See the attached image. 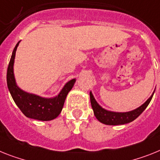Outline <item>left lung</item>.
I'll return each mask as SVG.
<instances>
[{
    "label": "left lung",
    "mask_w": 160,
    "mask_h": 160,
    "mask_svg": "<svg viewBox=\"0 0 160 160\" xmlns=\"http://www.w3.org/2000/svg\"><path fill=\"white\" fill-rule=\"evenodd\" d=\"M153 94L140 107H138V108L132 111L119 113V112L108 111L107 110L102 108L94 99L92 92H89L91 106H92V108L93 110L95 116H96L97 119H98L101 123H105V124H107V125H119V124H124V123H128L133 121L134 119H137L147 107V106L149 105V103H150V102L152 99Z\"/></svg>",
    "instance_id": "obj_1"
}]
</instances>
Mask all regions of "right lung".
I'll use <instances>...</instances> for the list:
<instances>
[{
	"mask_svg": "<svg viewBox=\"0 0 160 160\" xmlns=\"http://www.w3.org/2000/svg\"><path fill=\"white\" fill-rule=\"evenodd\" d=\"M18 44L19 42H18L14 47L7 69L6 79L10 94L16 105L27 117L42 121H48L55 119L62 111L67 95L73 87L76 80L73 79L67 83L59 94L53 98H44L20 89L15 83L13 70L16 49Z\"/></svg>",
	"mask_w": 160,
	"mask_h": 160,
	"instance_id": "1",
	"label": "right lung"
}]
</instances>
